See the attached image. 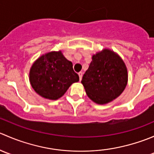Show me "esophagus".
Instances as JSON below:
<instances>
[{
    "mask_svg": "<svg viewBox=\"0 0 154 154\" xmlns=\"http://www.w3.org/2000/svg\"><path fill=\"white\" fill-rule=\"evenodd\" d=\"M78 75H79V78H80V81L82 80V77H83V73L80 72L78 73Z\"/></svg>",
    "mask_w": 154,
    "mask_h": 154,
    "instance_id": "34e87169",
    "label": "esophagus"
}]
</instances>
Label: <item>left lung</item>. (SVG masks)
I'll list each match as a JSON object with an SVG mask.
<instances>
[{"label": "left lung", "instance_id": "1", "mask_svg": "<svg viewBox=\"0 0 154 154\" xmlns=\"http://www.w3.org/2000/svg\"><path fill=\"white\" fill-rule=\"evenodd\" d=\"M127 80V69L123 60L114 51L103 49L92 56L81 83L92 101L106 104L123 92Z\"/></svg>", "mask_w": 154, "mask_h": 154}]
</instances>
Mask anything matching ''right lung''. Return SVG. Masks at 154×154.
I'll use <instances>...</instances> for the list:
<instances>
[{"label":"right lung","instance_id":"right-lung-1","mask_svg":"<svg viewBox=\"0 0 154 154\" xmlns=\"http://www.w3.org/2000/svg\"><path fill=\"white\" fill-rule=\"evenodd\" d=\"M29 76L35 92L49 100L61 97L72 83L79 81L72 63L61 51H51L37 59L30 68Z\"/></svg>","mask_w":154,"mask_h":154}]
</instances>
